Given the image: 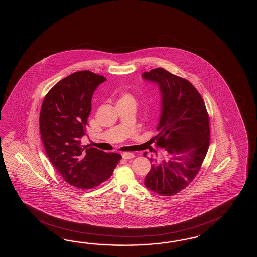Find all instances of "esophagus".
<instances>
[{
  "instance_id": "1",
  "label": "esophagus",
  "mask_w": 257,
  "mask_h": 257,
  "mask_svg": "<svg viewBox=\"0 0 257 257\" xmlns=\"http://www.w3.org/2000/svg\"><path fill=\"white\" fill-rule=\"evenodd\" d=\"M122 157L124 159H126V160H128V159L134 158V154L131 153H124L122 154Z\"/></svg>"
}]
</instances>
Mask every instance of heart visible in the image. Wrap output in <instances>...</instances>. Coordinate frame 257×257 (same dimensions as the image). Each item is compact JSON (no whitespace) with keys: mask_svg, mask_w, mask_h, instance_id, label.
Segmentation results:
<instances>
[{"mask_svg":"<svg viewBox=\"0 0 257 257\" xmlns=\"http://www.w3.org/2000/svg\"><path fill=\"white\" fill-rule=\"evenodd\" d=\"M126 101H134L133 96L130 93H123L121 94L120 98L118 100L119 102H126Z\"/></svg>","mask_w":257,"mask_h":257,"instance_id":"heart-1","label":"heart"}]
</instances>
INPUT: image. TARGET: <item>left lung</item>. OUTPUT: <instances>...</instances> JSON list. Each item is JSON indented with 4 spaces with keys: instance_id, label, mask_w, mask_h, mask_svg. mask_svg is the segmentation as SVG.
<instances>
[{
    "instance_id": "left-lung-1",
    "label": "left lung",
    "mask_w": 257,
    "mask_h": 257,
    "mask_svg": "<svg viewBox=\"0 0 257 257\" xmlns=\"http://www.w3.org/2000/svg\"><path fill=\"white\" fill-rule=\"evenodd\" d=\"M142 78L156 82L161 91L156 145L163 148L160 157L149 159L152 166L144 185L171 197L185 189L202 166L210 139L208 111L200 93L186 79L163 68L144 72Z\"/></svg>"
}]
</instances>
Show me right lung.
Masks as SVG:
<instances>
[{"label":"right lung","mask_w":257,"mask_h":257,"mask_svg":"<svg viewBox=\"0 0 257 257\" xmlns=\"http://www.w3.org/2000/svg\"><path fill=\"white\" fill-rule=\"evenodd\" d=\"M104 81L90 71L71 73L49 90L40 110V134L49 161L68 184L80 189L107 180L121 159L119 153L81 143L87 132L93 92Z\"/></svg>","instance_id":"obj_1"}]
</instances>
